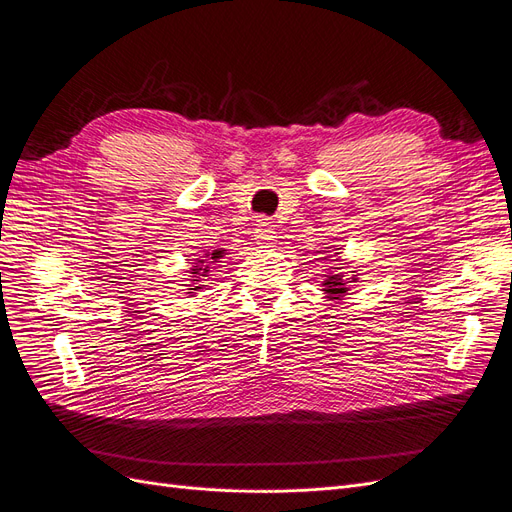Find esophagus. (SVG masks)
Here are the masks:
<instances>
[{
  "label": "esophagus",
  "instance_id": "1",
  "mask_svg": "<svg viewBox=\"0 0 512 512\" xmlns=\"http://www.w3.org/2000/svg\"><path fill=\"white\" fill-rule=\"evenodd\" d=\"M255 240L259 244H272L276 240V231L274 225L268 221V218H259L255 225Z\"/></svg>",
  "mask_w": 512,
  "mask_h": 512
}]
</instances>
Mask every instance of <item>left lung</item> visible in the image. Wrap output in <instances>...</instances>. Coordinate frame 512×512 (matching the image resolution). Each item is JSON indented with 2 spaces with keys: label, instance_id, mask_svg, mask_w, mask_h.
<instances>
[{
  "label": "left lung",
  "instance_id": "left-lung-1",
  "mask_svg": "<svg viewBox=\"0 0 512 512\" xmlns=\"http://www.w3.org/2000/svg\"><path fill=\"white\" fill-rule=\"evenodd\" d=\"M334 261H337V259H334ZM334 272H339V274H330L328 279L324 281V294L330 300H341L349 291L347 283H356V276H352V279H345V274H341V268H334Z\"/></svg>",
  "mask_w": 512,
  "mask_h": 512
}]
</instances>
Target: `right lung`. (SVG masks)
<instances>
[{
  "instance_id": "right-lung-1",
  "label": "right lung",
  "mask_w": 512,
  "mask_h": 512,
  "mask_svg": "<svg viewBox=\"0 0 512 512\" xmlns=\"http://www.w3.org/2000/svg\"><path fill=\"white\" fill-rule=\"evenodd\" d=\"M218 257H221V251H214L210 259H218ZM203 264H210V261H208V259H197V266H193V272H191V274L195 276L193 281H199V276H206L208 266H203ZM191 289H193V291H188V294H195V291L201 289V285H193Z\"/></svg>"
}]
</instances>
